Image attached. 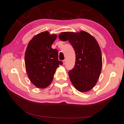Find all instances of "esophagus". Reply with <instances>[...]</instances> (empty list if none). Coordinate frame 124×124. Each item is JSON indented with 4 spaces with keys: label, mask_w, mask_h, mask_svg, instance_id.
<instances>
[{
    "label": "esophagus",
    "mask_w": 124,
    "mask_h": 124,
    "mask_svg": "<svg viewBox=\"0 0 124 124\" xmlns=\"http://www.w3.org/2000/svg\"><path fill=\"white\" fill-rule=\"evenodd\" d=\"M63 64H65V63H66V61H65V60H63Z\"/></svg>",
    "instance_id": "obj_1"
}]
</instances>
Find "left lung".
<instances>
[{
  "label": "left lung",
  "mask_w": 124,
  "mask_h": 124,
  "mask_svg": "<svg viewBox=\"0 0 124 124\" xmlns=\"http://www.w3.org/2000/svg\"><path fill=\"white\" fill-rule=\"evenodd\" d=\"M59 37L69 41L75 51V67L69 71L73 85L80 92L89 91L95 85L102 69L101 51L96 39L84 31L62 32Z\"/></svg>",
  "instance_id": "8db88e82"
}]
</instances>
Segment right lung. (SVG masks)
I'll return each instance as SVG.
<instances>
[{
  "instance_id": "add662e5",
  "label": "right lung",
  "mask_w": 124,
  "mask_h": 124,
  "mask_svg": "<svg viewBox=\"0 0 124 124\" xmlns=\"http://www.w3.org/2000/svg\"><path fill=\"white\" fill-rule=\"evenodd\" d=\"M57 37L48 32L35 36L29 43L25 53V65L28 77L37 87L46 88L51 84L59 65L58 51L52 45Z\"/></svg>"
}]
</instances>
